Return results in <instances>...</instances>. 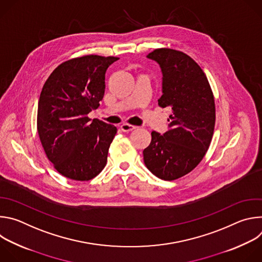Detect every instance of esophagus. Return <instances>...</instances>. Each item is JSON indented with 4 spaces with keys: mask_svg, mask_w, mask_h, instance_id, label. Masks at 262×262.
<instances>
[{
    "mask_svg": "<svg viewBox=\"0 0 262 262\" xmlns=\"http://www.w3.org/2000/svg\"><path fill=\"white\" fill-rule=\"evenodd\" d=\"M120 128H121V130H123V132H130V130L136 129L137 127H136L135 125H130V124H127V123H123V124H121Z\"/></svg>",
    "mask_w": 262,
    "mask_h": 262,
    "instance_id": "34e87169",
    "label": "esophagus"
}]
</instances>
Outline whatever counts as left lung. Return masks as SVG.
I'll return each mask as SVG.
<instances>
[{
  "instance_id": "1",
  "label": "left lung",
  "mask_w": 262,
  "mask_h": 262,
  "mask_svg": "<svg viewBox=\"0 0 262 262\" xmlns=\"http://www.w3.org/2000/svg\"><path fill=\"white\" fill-rule=\"evenodd\" d=\"M147 58L161 67L159 105L170 106L172 115L166 133H151L144 163L157 177L174 180L191 172L207 151L215 122L213 94L201 67L186 54L159 49Z\"/></svg>"
}]
</instances>
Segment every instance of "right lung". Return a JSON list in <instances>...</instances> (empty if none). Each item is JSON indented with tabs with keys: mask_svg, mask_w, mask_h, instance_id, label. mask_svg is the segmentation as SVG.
<instances>
[{
	"mask_svg": "<svg viewBox=\"0 0 262 262\" xmlns=\"http://www.w3.org/2000/svg\"><path fill=\"white\" fill-rule=\"evenodd\" d=\"M117 60L96 55L68 60L43 85L37 129L48 159L67 178L90 180L106 164L117 128L87 115L103 98L105 71Z\"/></svg>",
	"mask_w": 262,
	"mask_h": 262,
	"instance_id": "add662e5",
	"label": "right lung"
}]
</instances>
